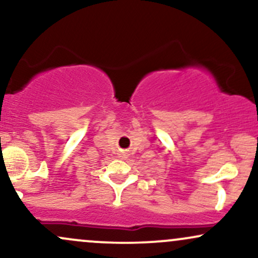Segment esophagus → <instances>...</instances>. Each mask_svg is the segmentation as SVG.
<instances>
[{
    "label": "esophagus",
    "mask_w": 258,
    "mask_h": 258,
    "mask_svg": "<svg viewBox=\"0 0 258 258\" xmlns=\"http://www.w3.org/2000/svg\"><path fill=\"white\" fill-rule=\"evenodd\" d=\"M119 158L122 159V160H126L127 158H128V154H127L126 152H121V153L119 154Z\"/></svg>",
    "instance_id": "1"
}]
</instances>
